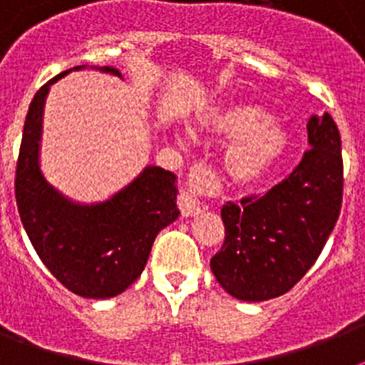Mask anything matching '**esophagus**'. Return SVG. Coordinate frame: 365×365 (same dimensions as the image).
Instances as JSON below:
<instances>
[{
  "instance_id": "esophagus-1",
  "label": "esophagus",
  "mask_w": 365,
  "mask_h": 365,
  "mask_svg": "<svg viewBox=\"0 0 365 365\" xmlns=\"http://www.w3.org/2000/svg\"><path fill=\"white\" fill-rule=\"evenodd\" d=\"M208 178H210V170H206V168H202V166H197L193 172H191V180H189V183H191V187H202L206 182H208ZM178 206H180V210H182V216L185 217H193V216H199L200 212H202V202H200L199 199H197V195H195V191H182L180 193V197H178Z\"/></svg>"
}]
</instances>
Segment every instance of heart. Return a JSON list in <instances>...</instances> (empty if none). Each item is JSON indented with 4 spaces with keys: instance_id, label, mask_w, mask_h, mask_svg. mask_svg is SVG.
Returning <instances> with one entry per match:
<instances>
[{
    "instance_id": "b5f03b06",
    "label": "heart",
    "mask_w": 365,
    "mask_h": 365,
    "mask_svg": "<svg viewBox=\"0 0 365 365\" xmlns=\"http://www.w3.org/2000/svg\"><path fill=\"white\" fill-rule=\"evenodd\" d=\"M200 132L235 138L223 155V170L239 185L263 182L282 165L289 134L271 121L269 111L254 104H231L199 117Z\"/></svg>"
}]
</instances>
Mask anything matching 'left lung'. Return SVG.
Listing matches in <instances>:
<instances>
[{
	"instance_id": "left-lung-1",
	"label": "left lung",
	"mask_w": 365,
	"mask_h": 365,
	"mask_svg": "<svg viewBox=\"0 0 365 365\" xmlns=\"http://www.w3.org/2000/svg\"><path fill=\"white\" fill-rule=\"evenodd\" d=\"M309 151L263 197L225 202V242L212 272L237 299L267 301L292 289L322 252L343 200L341 136L329 113L307 123Z\"/></svg>"
}]
</instances>
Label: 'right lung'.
I'll return each instance as SVG.
<instances>
[{"mask_svg":"<svg viewBox=\"0 0 365 365\" xmlns=\"http://www.w3.org/2000/svg\"><path fill=\"white\" fill-rule=\"evenodd\" d=\"M83 68L87 66L73 70ZM96 70L123 77L110 66ZM70 71L43 85L31 100L14 195L28 239L53 277L81 297L108 299L142 274L155 237L180 216L176 174L149 165L113 197L93 205L76 202L53 187L39 166L43 110L51 85Z\"/></svg>","mask_w":365,"mask_h":365,"instance_id":"obj_1","label":"right lung"}]
</instances>
